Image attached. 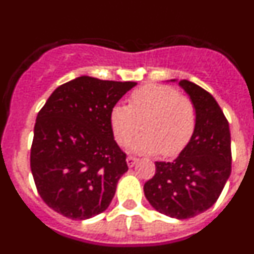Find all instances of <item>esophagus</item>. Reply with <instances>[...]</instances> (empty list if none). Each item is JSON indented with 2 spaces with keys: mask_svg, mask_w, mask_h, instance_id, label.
I'll list each match as a JSON object with an SVG mask.
<instances>
[{
  "mask_svg": "<svg viewBox=\"0 0 254 254\" xmlns=\"http://www.w3.org/2000/svg\"><path fill=\"white\" fill-rule=\"evenodd\" d=\"M126 161H127V165H128L129 168H132L134 165V164L137 163L138 161V159L137 158H134V156H131V155H129V156H127V159H126Z\"/></svg>",
  "mask_w": 254,
  "mask_h": 254,
  "instance_id": "obj_1",
  "label": "esophagus"
}]
</instances>
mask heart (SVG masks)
Returning <instances> with one entry per match:
<instances>
[{"label":"heart","mask_w":254,"mask_h":254,"mask_svg":"<svg viewBox=\"0 0 254 254\" xmlns=\"http://www.w3.org/2000/svg\"><path fill=\"white\" fill-rule=\"evenodd\" d=\"M129 150L174 156L187 146L196 127V109L188 98L168 85H145L131 94L128 107L116 104L109 113L114 140L125 146L140 129Z\"/></svg>","instance_id":"1"}]
</instances>
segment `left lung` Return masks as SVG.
<instances>
[{
    "mask_svg": "<svg viewBox=\"0 0 254 254\" xmlns=\"http://www.w3.org/2000/svg\"><path fill=\"white\" fill-rule=\"evenodd\" d=\"M178 84L196 109L194 132L176 160L155 161L143 192L155 210L181 220L216 202L232 173V149L229 123L214 96L188 80Z\"/></svg>",
    "mask_w": 254,
    "mask_h": 254,
    "instance_id": "1",
    "label": "left lung"
}]
</instances>
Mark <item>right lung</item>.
<instances>
[{
  "label": "right lung",
  "mask_w": 254,
  "mask_h": 254,
  "mask_svg": "<svg viewBox=\"0 0 254 254\" xmlns=\"http://www.w3.org/2000/svg\"><path fill=\"white\" fill-rule=\"evenodd\" d=\"M136 85L80 76L58 86L39 111L30 168L38 193L56 212L85 220L112 202L128 167L109 113Z\"/></svg>",
  "instance_id": "1"
}]
</instances>
